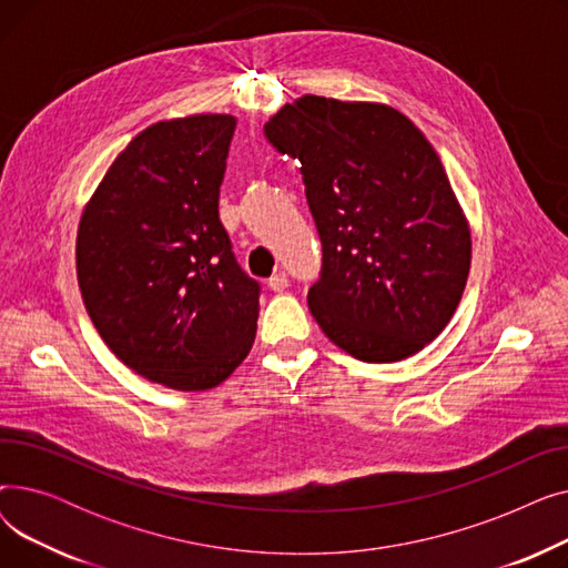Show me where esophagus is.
Masks as SVG:
<instances>
[{"label":"esophagus","mask_w":568,"mask_h":568,"mask_svg":"<svg viewBox=\"0 0 568 568\" xmlns=\"http://www.w3.org/2000/svg\"><path fill=\"white\" fill-rule=\"evenodd\" d=\"M268 287H272L274 292H283L287 285H290V278H287V274L285 272H278V274H274L272 278H268V283H266Z\"/></svg>","instance_id":"obj_1"}]
</instances>
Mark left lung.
Listing matches in <instances>:
<instances>
[{
  "mask_svg": "<svg viewBox=\"0 0 568 568\" xmlns=\"http://www.w3.org/2000/svg\"><path fill=\"white\" fill-rule=\"evenodd\" d=\"M264 135L302 163L322 242L308 290L320 329L368 364L424 349L454 317L471 262L433 144L396 108L313 94L285 103Z\"/></svg>",
  "mask_w": 568,
  "mask_h": 568,
  "instance_id": "1",
  "label": "left lung"
}]
</instances>
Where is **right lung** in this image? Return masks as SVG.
Instances as JSON below:
<instances>
[{
	"label": "right lung",
	"mask_w": 568,
	"mask_h": 568,
	"mask_svg": "<svg viewBox=\"0 0 568 568\" xmlns=\"http://www.w3.org/2000/svg\"><path fill=\"white\" fill-rule=\"evenodd\" d=\"M232 114H191L138 133L87 202L78 285L119 362L176 392H204L255 341L260 283L219 219Z\"/></svg>",
	"instance_id": "right-lung-1"
}]
</instances>
